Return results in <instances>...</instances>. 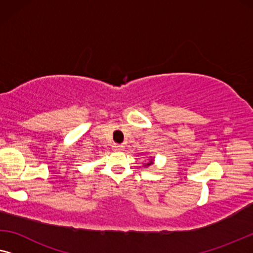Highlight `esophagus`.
<instances>
[{"mask_svg": "<svg viewBox=\"0 0 253 253\" xmlns=\"http://www.w3.org/2000/svg\"><path fill=\"white\" fill-rule=\"evenodd\" d=\"M112 148H113V150H115V151H123L124 150V145L123 144H113Z\"/></svg>", "mask_w": 253, "mask_h": 253, "instance_id": "1", "label": "esophagus"}]
</instances>
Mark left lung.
<instances>
[{"mask_svg": "<svg viewBox=\"0 0 253 253\" xmlns=\"http://www.w3.org/2000/svg\"><path fill=\"white\" fill-rule=\"evenodd\" d=\"M152 163H154V159H149V162L147 164H144V166H150Z\"/></svg>", "mask_w": 253, "mask_h": 253, "instance_id": "obj_1", "label": "left lung"}]
</instances>
